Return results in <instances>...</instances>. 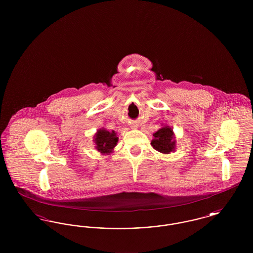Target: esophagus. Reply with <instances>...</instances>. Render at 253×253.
Returning a JSON list of instances; mask_svg holds the SVG:
<instances>
[{"label": "esophagus", "mask_w": 253, "mask_h": 253, "mask_svg": "<svg viewBox=\"0 0 253 253\" xmlns=\"http://www.w3.org/2000/svg\"><path fill=\"white\" fill-rule=\"evenodd\" d=\"M136 127H137V124H135V123H132L131 125V128H132V129H135Z\"/></svg>", "instance_id": "34e87169"}]
</instances>
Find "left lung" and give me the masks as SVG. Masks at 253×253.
Segmentation results:
<instances>
[{
    "label": "left lung",
    "mask_w": 253,
    "mask_h": 253,
    "mask_svg": "<svg viewBox=\"0 0 253 253\" xmlns=\"http://www.w3.org/2000/svg\"><path fill=\"white\" fill-rule=\"evenodd\" d=\"M151 144L155 150L162 154H169L175 150V140L172 129L169 126L160 128L154 134Z\"/></svg>",
    "instance_id": "obj_1"
}]
</instances>
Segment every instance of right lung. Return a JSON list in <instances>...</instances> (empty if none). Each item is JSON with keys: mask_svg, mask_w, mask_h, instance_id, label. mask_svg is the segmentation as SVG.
Wrapping results in <instances>:
<instances>
[{"mask_svg": "<svg viewBox=\"0 0 253 253\" xmlns=\"http://www.w3.org/2000/svg\"><path fill=\"white\" fill-rule=\"evenodd\" d=\"M94 141L96 143V149L99 153L102 155H110L118 144L119 137L115 131L109 132L102 128L97 130L94 136Z\"/></svg>", "mask_w": 253, "mask_h": 253, "instance_id": "1", "label": "right lung"}]
</instances>
